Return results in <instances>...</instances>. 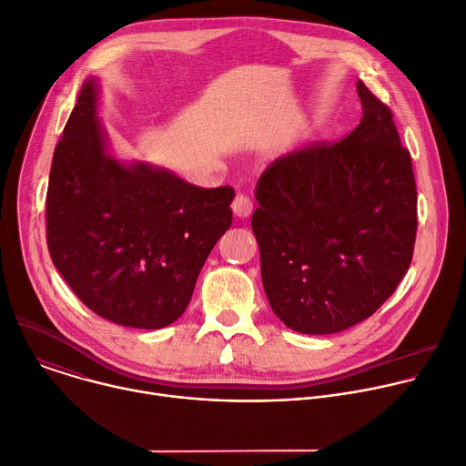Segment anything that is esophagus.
Segmentation results:
<instances>
[{"label":"esophagus","instance_id":"1","mask_svg":"<svg viewBox=\"0 0 466 466\" xmlns=\"http://www.w3.org/2000/svg\"><path fill=\"white\" fill-rule=\"evenodd\" d=\"M232 212H234L238 218H248V216L252 214V201H250V198H248L247 195L238 193V195L234 197V201H232Z\"/></svg>","mask_w":466,"mask_h":466}]
</instances>
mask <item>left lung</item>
<instances>
[{
    "instance_id": "obj_1",
    "label": "left lung",
    "mask_w": 466,
    "mask_h": 466,
    "mask_svg": "<svg viewBox=\"0 0 466 466\" xmlns=\"http://www.w3.org/2000/svg\"><path fill=\"white\" fill-rule=\"evenodd\" d=\"M360 125L341 142L277 158L256 186L252 232L275 315L309 336L370 317L408 273L417 184L392 112L361 81Z\"/></svg>"
}]
</instances>
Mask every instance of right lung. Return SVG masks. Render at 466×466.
<instances>
[{"instance_id":"add662e5","label":"right lung","mask_w":466,"mask_h":466,"mask_svg":"<svg viewBox=\"0 0 466 466\" xmlns=\"http://www.w3.org/2000/svg\"><path fill=\"white\" fill-rule=\"evenodd\" d=\"M96 79L83 85L55 147L47 248L83 304L130 328L158 329L187 308L198 273L232 225L234 189L198 187L106 151Z\"/></svg>"}]
</instances>
